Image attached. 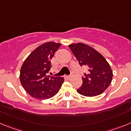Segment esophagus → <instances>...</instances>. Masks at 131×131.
I'll use <instances>...</instances> for the list:
<instances>
[{"mask_svg":"<svg viewBox=\"0 0 131 131\" xmlns=\"http://www.w3.org/2000/svg\"><path fill=\"white\" fill-rule=\"evenodd\" d=\"M71 75H68V76H67V78H68V79H70L71 78Z\"/></svg>","mask_w":131,"mask_h":131,"instance_id":"esophagus-1","label":"esophagus"}]
</instances>
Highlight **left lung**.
Returning <instances> with one entry per match:
<instances>
[{
    "instance_id": "8db88e82",
    "label": "left lung",
    "mask_w": 131,
    "mask_h": 131,
    "mask_svg": "<svg viewBox=\"0 0 131 131\" xmlns=\"http://www.w3.org/2000/svg\"><path fill=\"white\" fill-rule=\"evenodd\" d=\"M81 67L86 66L88 72L82 78L83 84L77 90L83 96L93 97L102 94L111 85L112 71L103 56L91 46L83 43L68 45Z\"/></svg>"
}]
</instances>
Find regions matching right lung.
<instances>
[{
	"label": "right lung",
	"instance_id": "1",
	"mask_svg": "<svg viewBox=\"0 0 131 131\" xmlns=\"http://www.w3.org/2000/svg\"><path fill=\"white\" fill-rule=\"evenodd\" d=\"M61 44L45 42L35 49L26 59L20 71V81L31 97L46 100L54 96L61 87L64 78L47 75L51 59Z\"/></svg>",
	"mask_w": 131,
	"mask_h": 131
}]
</instances>
